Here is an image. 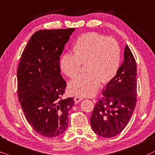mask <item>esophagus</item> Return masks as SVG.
Here are the masks:
<instances>
[{"label":"esophagus","mask_w":155,"mask_h":155,"mask_svg":"<svg viewBox=\"0 0 155 155\" xmlns=\"http://www.w3.org/2000/svg\"><path fill=\"white\" fill-rule=\"evenodd\" d=\"M83 100V98L80 96H75L74 97V101H75V104H78L79 101Z\"/></svg>","instance_id":"1"}]
</instances>
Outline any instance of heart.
Listing matches in <instances>:
<instances>
[{"label": "heart", "mask_w": 155, "mask_h": 155, "mask_svg": "<svg viewBox=\"0 0 155 155\" xmlns=\"http://www.w3.org/2000/svg\"><path fill=\"white\" fill-rule=\"evenodd\" d=\"M74 53L61 57L60 67L68 77H76L85 64V74L70 81L71 94L81 96L94 95L100 83H108L116 75L120 64V47L115 39L97 32L81 35L74 45Z\"/></svg>", "instance_id": "heart-1"}]
</instances>
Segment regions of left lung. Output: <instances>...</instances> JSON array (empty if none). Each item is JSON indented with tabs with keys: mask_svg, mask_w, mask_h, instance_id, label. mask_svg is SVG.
<instances>
[{
	"mask_svg": "<svg viewBox=\"0 0 155 155\" xmlns=\"http://www.w3.org/2000/svg\"><path fill=\"white\" fill-rule=\"evenodd\" d=\"M90 118L93 130L104 137L118 135L126 127L137 102V66L127 45L124 61L115 77L102 90Z\"/></svg>",
	"mask_w": 155,
	"mask_h": 155,
	"instance_id": "obj_1",
	"label": "left lung"
}]
</instances>
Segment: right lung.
<instances>
[{"mask_svg": "<svg viewBox=\"0 0 155 155\" xmlns=\"http://www.w3.org/2000/svg\"><path fill=\"white\" fill-rule=\"evenodd\" d=\"M74 28L41 30L32 35L17 70L18 96L26 120L36 133L57 137L67 129L73 98L62 99L67 83L59 57Z\"/></svg>", "mask_w": 155, "mask_h": 155, "instance_id": "obj_1", "label": "right lung"}]
</instances>
